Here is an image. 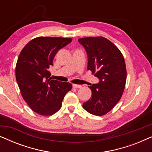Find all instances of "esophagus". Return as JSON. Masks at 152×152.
I'll use <instances>...</instances> for the list:
<instances>
[{
  "mask_svg": "<svg viewBox=\"0 0 152 152\" xmlns=\"http://www.w3.org/2000/svg\"><path fill=\"white\" fill-rule=\"evenodd\" d=\"M72 87H73V88H81V87H82V86H81V85H79V84H72Z\"/></svg>",
  "mask_w": 152,
  "mask_h": 152,
  "instance_id": "34e87169",
  "label": "esophagus"
}]
</instances>
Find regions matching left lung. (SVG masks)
Returning <instances> with one entry per match:
<instances>
[{
  "label": "left lung",
  "instance_id": "8db88e82",
  "mask_svg": "<svg viewBox=\"0 0 152 152\" xmlns=\"http://www.w3.org/2000/svg\"><path fill=\"white\" fill-rule=\"evenodd\" d=\"M88 56L87 69L99 79L88 86L92 95L82 107L93 115H105L121 98L126 80L125 62L119 49L102 37L79 39Z\"/></svg>",
  "mask_w": 152,
  "mask_h": 152
}]
</instances>
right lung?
I'll list each match as a JSON object with an SVG mask.
<instances>
[{
  "label": "right lung",
  "mask_w": 152,
  "mask_h": 152,
  "mask_svg": "<svg viewBox=\"0 0 152 152\" xmlns=\"http://www.w3.org/2000/svg\"><path fill=\"white\" fill-rule=\"evenodd\" d=\"M70 38L39 37L30 41L20 52L16 66V79L23 98L33 111L50 115L61 107L72 84L52 80L49 68L60 49Z\"/></svg>",
  "instance_id": "right-lung-1"
}]
</instances>
